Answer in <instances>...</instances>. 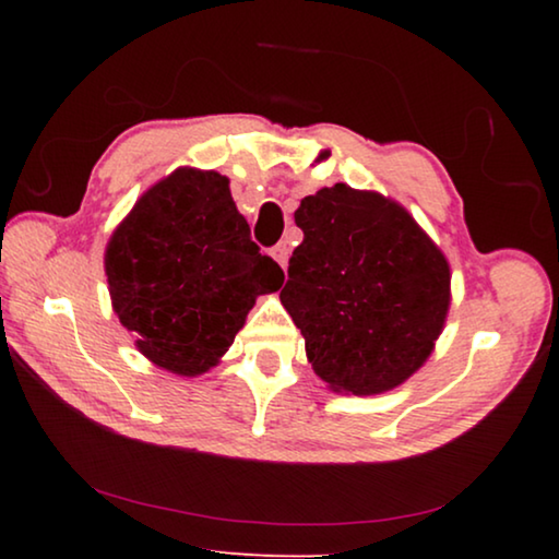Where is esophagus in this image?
I'll return each instance as SVG.
<instances>
[{
	"instance_id": "1",
	"label": "esophagus",
	"mask_w": 559,
	"mask_h": 559,
	"mask_svg": "<svg viewBox=\"0 0 559 559\" xmlns=\"http://www.w3.org/2000/svg\"><path fill=\"white\" fill-rule=\"evenodd\" d=\"M271 257L281 263V269H286V263H288V246L286 243H276L271 249Z\"/></svg>"
}]
</instances>
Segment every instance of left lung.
Listing matches in <instances>:
<instances>
[{"label":"left lung","mask_w":559,"mask_h":559,"mask_svg":"<svg viewBox=\"0 0 559 559\" xmlns=\"http://www.w3.org/2000/svg\"><path fill=\"white\" fill-rule=\"evenodd\" d=\"M281 302L330 390L382 394L427 362L447 323L449 261L414 216L347 185L300 200Z\"/></svg>","instance_id":"obj_1"}]
</instances>
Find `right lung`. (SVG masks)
Segmentation results:
<instances>
[{"label":"right lung","mask_w":559,"mask_h":559,"mask_svg":"<svg viewBox=\"0 0 559 559\" xmlns=\"http://www.w3.org/2000/svg\"><path fill=\"white\" fill-rule=\"evenodd\" d=\"M112 310L150 362L197 377L219 362L283 271L251 241L229 179L179 167L140 197L106 246Z\"/></svg>","instance_id":"obj_1"}]
</instances>
